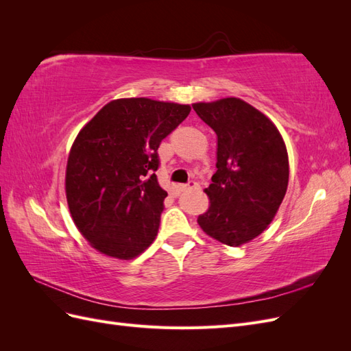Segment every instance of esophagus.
Listing matches in <instances>:
<instances>
[{
  "label": "esophagus",
  "instance_id": "34e87169",
  "mask_svg": "<svg viewBox=\"0 0 351 351\" xmlns=\"http://www.w3.org/2000/svg\"><path fill=\"white\" fill-rule=\"evenodd\" d=\"M192 189H199V184L196 182H189L187 184L182 186V190H192Z\"/></svg>",
  "mask_w": 351,
  "mask_h": 351
}]
</instances>
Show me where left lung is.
Masks as SVG:
<instances>
[{"mask_svg":"<svg viewBox=\"0 0 351 351\" xmlns=\"http://www.w3.org/2000/svg\"><path fill=\"white\" fill-rule=\"evenodd\" d=\"M217 133V173L197 224L227 246L249 243L277 215L289 186V154L267 115L240 98L192 104Z\"/></svg>","mask_w":351,"mask_h":351,"instance_id":"obj_1","label":"left lung"}]
</instances>
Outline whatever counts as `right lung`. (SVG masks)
I'll list each match as a JSON object with an SVG mask.
<instances>
[{"mask_svg": "<svg viewBox=\"0 0 351 351\" xmlns=\"http://www.w3.org/2000/svg\"><path fill=\"white\" fill-rule=\"evenodd\" d=\"M190 105L121 98L108 102L74 139L66 196L74 226L93 249L130 261L151 246L165 190L158 184V147Z\"/></svg>", "mask_w": 351, "mask_h": 351, "instance_id": "add662e5", "label": "right lung"}]
</instances>
